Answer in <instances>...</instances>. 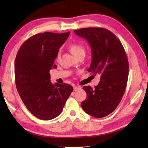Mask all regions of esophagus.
Returning a JSON list of instances; mask_svg holds the SVG:
<instances>
[{
    "label": "esophagus",
    "mask_w": 148,
    "mask_h": 148,
    "mask_svg": "<svg viewBox=\"0 0 148 148\" xmlns=\"http://www.w3.org/2000/svg\"><path fill=\"white\" fill-rule=\"evenodd\" d=\"M80 89H81V87H79V86H76V87H74V91H78V90Z\"/></svg>",
    "instance_id": "1"
}]
</instances>
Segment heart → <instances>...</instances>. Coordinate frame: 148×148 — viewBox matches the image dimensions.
Segmentation results:
<instances>
[{
	"label": "heart",
	"instance_id": "obj_1",
	"mask_svg": "<svg viewBox=\"0 0 148 148\" xmlns=\"http://www.w3.org/2000/svg\"><path fill=\"white\" fill-rule=\"evenodd\" d=\"M70 50L75 56L77 57L81 54H85L86 53V48L83 44L80 43H74L71 44L69 47ZM60 58V53H58L57 56V59Z\"/></svg>",
	"mask_w": 148,
	"mask_h": 148
}]
</instances>
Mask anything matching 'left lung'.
Wrapping results in <instances>:
<instances>
[{
	"label": "left lung",
	"instance_id": "1",
	"mask_svg": "<svg viewBox=\"0 0 148 148\" xmlns=\"http://www.w3.org/2000/svg\"><path fill=\"white\" fill-rule=\"evenodd\" d=\"M74 32L91 47L92 61L87 71L101 76L95 88L83 87L87 98L82 107L90 116L101 118L116 110L125 92L129 68L126 52L116 35L106 29L89 27Z\"/></svg>",
	"mask_w": 148,
	"mask_h": 148
}]
</instances>
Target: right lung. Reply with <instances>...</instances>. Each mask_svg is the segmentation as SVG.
I'll list each match as a JSON object with an SVG mask.
<instances>
[{"label": "right lung", "mask_w": 148, "mask_h": 148, "mask_svg": "<svg viewBox=\"0 0 148 148\" xmlns=\"http://www.w3.org/2000/svg\"><path fill=\"white\" fill-rule=\"evenodd\" d=\"M70 32H45L30 37L21 45L15 60V81L17 91L31 113L50 120L61 113L73 91L67 84H52L49 71Z\"/></svg>", "instance_id": "1"}]
</instances>
